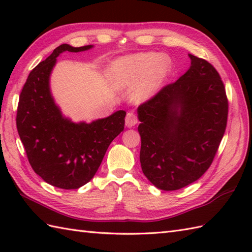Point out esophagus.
<instances>
[{"label":"esophagus","instance_id":"obj_1","mask_svg":"<svg viewBox=\"0 0 252 252\" xmlns=\"http://www.w3.org/2000/svg\"><path fill=\"white\" fill-rule=\"evenodd\" d=\"M137 123V117L133 112H127L126 117V126L127 127L134 126Z\"/></svg>","mask_w":252,"mask_h":252}]
</instances>
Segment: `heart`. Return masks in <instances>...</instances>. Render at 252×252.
Segmentation results:
<instances>
[{
  "instance_id": "1",
  "label": "heart",
  "mask_w": 252,
  "mask_h": 252,
  "mask_svg": "<svg viewBox=\"0 0 252 252\" xmlns=\"http://www.w3.org/2000/svg\"><path fill=\"white\" fill-rule=\"evenodd\" d=\"M171 71V62L158 53H141L116 61L111 65L110 74L119 87L135 85L133 98L145 100L162 87Z\"/></svg>"
}]
</instances>
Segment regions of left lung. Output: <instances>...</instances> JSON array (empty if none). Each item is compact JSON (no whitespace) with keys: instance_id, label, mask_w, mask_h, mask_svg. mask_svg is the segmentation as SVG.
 Returning <instances> with one entry per match:
<instances>
[{"instance_id":"8db88e82","label":"left lung","mask_w":252,"mask_h":252,"mask_svg":"<svg viewBox=\"0 0 252 252\" xmlns=\"http://www.w3.org/2000/svg\"><path fill=\"white\" fill-rule=\"evenodd\" d=\"M175 82L138 106L143 173L163 190L197 181L210 167L226 129L228 99L217 69L189 55Z\"/></svg>"}]
</instances>
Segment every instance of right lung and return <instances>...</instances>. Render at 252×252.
Instances as JSON below:
<instances>
[{"instance_id": "obj_1", "label": "right lung", "mask_w": 252, "mask_h": 252, "mask_svg": "<svg viewBox=\"0 0 252 252\" xmlns=\"http://www.w3.org/2000/svg\"><path fill=\"white\" fill-rule=\"evenodd\" d=\"M91 47H56L32 69L19 96L16 125L29 163L46 183L63 189H76L92 180L110 143L125 129V110L91 123H73L63 117L52 97L49 81L56 57Z\"/></svg>"}]
</instances>
